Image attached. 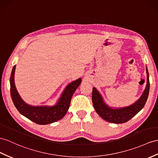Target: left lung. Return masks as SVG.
<instances>
[{
  "label": "left lung",
  "instance_id": "left-lung-1",
  "mask_svg": "<svg viewBox=\"0 0 158 158\" xmlns=\"http://www.w3.org/2000/svg\"><path fill=\"white\" fill-rule=\"evenodd\" d=\"M147 71V85L140 98L132 105L121 109L110 108L104 102L101 94L95 88H92V99L94 109L98 114L105 121L113 123H123L130 120L143 108L147 101L149 92V73Z\"/></svg>",
  "mask_w": 158,
  "mask_h": 158
}]
</instances>
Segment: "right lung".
<instances>
[{"label": "right lung", "instance_id": "1", "mask_svg": "<svg viewBox=\"0 0 158 158\" xmlns=\"http://www.w3.org/2000/svg\"><path fill=\"white\" fill-rule=\"evenodd\" d=\"M15 70V66L13 68L10 77V96L19 113L39 125L52 123L64 117L70 106L73 94L81 83V79L79 78L68 84L55 106H33L27 105L23 101L17 91L14 82Z\"/></svg>", "mask_w": 158, "mask_h": 158}]
</instances>
